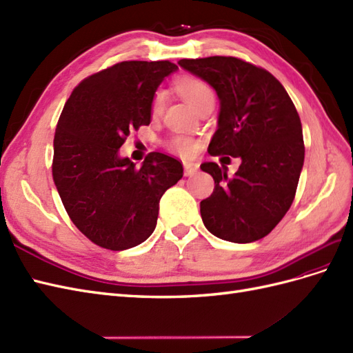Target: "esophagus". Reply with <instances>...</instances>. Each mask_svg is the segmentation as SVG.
<instances>
[{
  "label": "esophagus",
  "instance_id": "obj_1",
  "mask_svg": "<svg viewBox=\"0 0 353 353\" xmlns=\"http://www.w3.org/2000/svg\"><path fill=\"white\" fill-rule=\"evenodd\" d=\"M183 168H185V176H194L198 170H200V164L192 161H185L183 162Z\"/></svg>",
  "mask_w": 353,
  "mask_h": 353
}]
</instances>
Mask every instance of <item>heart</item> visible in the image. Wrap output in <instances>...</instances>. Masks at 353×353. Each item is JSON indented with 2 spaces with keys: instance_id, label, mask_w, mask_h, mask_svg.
Returning <instances> with one entry per match:
<instances>
[{
  "instance_id": "obj_1",
  "label": "heart",
  "mask_w": 353,
  "mask_h": 353,
  "mask_svg": "<svg viewBox=\"0 0 353 353\" xmlns=\"http://www.w3.org/2000/svg\"><path fill=\"white\" fill-rule=\"evenodd\" d=\"M176 88L179 90V94L182 95L186 101L195 108V110L207 97L213 95L212 89L209 86H207L204 82H201V80L194 79V77L179 79L176 83ZM164 105H165V92L162 89H159V90H157L155 95H153V99H152V105H150L152 116L161 114ZM167 148L171 152L180 153V155H183V157H189L196 150V143L194 139L188 137V135L179 134V135H173V137L167 141Z\"/></svg>"
}]
</instances>
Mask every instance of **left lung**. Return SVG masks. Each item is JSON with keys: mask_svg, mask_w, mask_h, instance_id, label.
<instances>
[{"mask_svg": "<svg viewBox=\"0 0 353 353\" xmlns=\"http://www.w3.org/2000/svg\"><path fill=\"white\" fill-rule=\"evenodd\" d=\"M179 65L218 94V130L207 150L241 159L232 179L227 167L201 164L214 180L213 194L200 203L205 228L232 243L263 239L291 207L304 164L303 128L292 99L267 70L239 58L180 59Z\"/></svg>", "mask_w": 353, "mask_h": 353, "instance_id": "obj_1", "label": "left lung"}]
</instances>
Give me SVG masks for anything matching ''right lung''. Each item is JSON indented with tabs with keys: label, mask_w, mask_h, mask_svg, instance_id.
<instances>
[{
	"label": "right lung",
	"mask_w": 353,
	"mask_h": 353,
	"mask_svg": "<svg viewBox=\"0 0 353 353\" xmlns=\"http://www.w3.org/2000/svg\"><path fill=\"white\" fill-rule=\"evenodd\" d=\"M170 61H123L74 88L57 125L52 174L70 219L104 249L125 250L150 237L159 200L183 176L182 162L150 152L140 168L119 149L150 123L153 95L174 73Z\"/></svg>",
	"instance_id": "right-lung-1"
}]
</instances>
